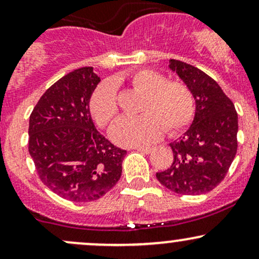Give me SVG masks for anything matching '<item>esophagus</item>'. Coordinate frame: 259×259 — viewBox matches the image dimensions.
Masks as SVG:
<instances>
[{
    "instance_id": "1",
    "label": "esophagus",
    "mask_w": 259,
    "mask_h": 259,
    "mask_svg": "<svg viewBox=\"0 0 259 259\" xmlns=\"http://www.w3.org/2000/svg\"><path fill=\"white\" fill-rule=\"evenodd\" d=\"M135 150L138 151V152H141V153H146V154H148V153L152 152L153 148H151V147H136Z\"/></svg>"
}]
</instances>
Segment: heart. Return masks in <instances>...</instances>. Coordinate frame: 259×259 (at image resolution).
<instances>
[{
    "instance_id": "1",
    "label": "heart",
    "mask_w": 259,
    "mask_h": 259,
    "mask_svg": "<svg viewBox=\"0 0 259 259\" xmlns=\"http://www.w3.org/2000/svg\"><path fill=\"white\" fill-rule=\"evenodd\" d=\"M136 91L145 95L140 117L120 118L111 129V138L119 145H148L160 138L163 130L175 135L191 123L195 114L194 95L184 82L167 81L152 69L136 70L129 76ZM91 115L101 126H107L119 112L118 95L111 81L95 89L90 97Z\"/></svg>"
}]
</instances>
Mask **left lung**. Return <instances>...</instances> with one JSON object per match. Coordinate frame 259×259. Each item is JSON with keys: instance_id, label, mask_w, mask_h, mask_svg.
Listing matches in <instances>:
<instances>
[{"instance_id": "left-lung-1", "label": "left lung", "mask_w": 259, "mask_h": 259, "mask_svg": "<svg viewBox=\"0 0 259 259\" xmlns=\"http://www.w3.org/2000/svg\"><path fill=\"white\" fill-rule=\"evenodd\" d=\"M169 68L191 90L196 113L189 130L170 144L171 165L156 177L177 194H206L222 183L236 154V109L215 80L201 69L178 59H170Z\"/></svg>"}]
</instances>
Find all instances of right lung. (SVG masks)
Returning <instances> with one entry per match:
<instances>
[{"label": "right lung", "instance_id": "1", "mask_svg": "<svg viewBox=\"0 0 259 259\" xmlns=\"http://www.w3.org/2000/svg\"><path fill=\"white\" fill-rule=\"evenodd\" d=\"M99 82L92 67L70 72L47 89L29 119V153L38 178L68 201L99 200L120 179L126 151L91 119L89 102Z\"/></svg>", "mask_w": 259, "mask_h": 259}]
</instances>
